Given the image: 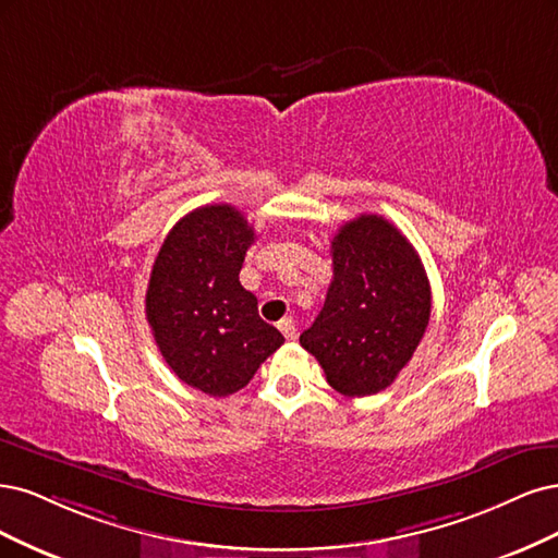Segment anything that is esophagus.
Segmentation results:
<instances>
[{
  "label": "esophagus",
  "mask_w": 558,
  "mask_h": 558,
  "mask_svg": "<svg viewBox=\"0 0 558 558\" xmlns=\"http://www.w3.org/2000/svg\"><path fill=\"white\" fill-rule=\"evenodd\" d=\"M278 329L282 331V336H284L287 340L296 338V325H294V319H292V317H284V319H280V322H278Z\"/></svg>",
  "instance_id": "34e87169"
}]
</instances>
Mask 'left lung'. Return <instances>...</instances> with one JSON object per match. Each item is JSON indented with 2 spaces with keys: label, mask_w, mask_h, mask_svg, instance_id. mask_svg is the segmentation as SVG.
Here are the masks:
<instances>
[{
  "label": "left lung",
  "mask_w": 558,
  "mask_h": 558,
  "mask_svg": "<svg viewBox=\"0 0 558 558\" xmlns=\"http://www.w3.org/2000/svg\"><path fill=\"white\" fill-rule=\"evenodd\" d=\"M333 280L325 308L299 343L343 397H371L397 380L430 317L417 250L383 215H359L331 241Z\"/></svg>",
  "instance_id": "obj_1"
}]
</instances>
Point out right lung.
Wrapping results in <instances>:
<instances>
[{"mask_svg": "<svg viewBox=\"0 0 558 558\" xmlns=\"http://www.w3.org/2000/svg\"><path fill=\"white\" fill-rule=\"evenodd\" d=\"M255 231L229 204L175 222L159 247L146 292L155 343L181 380L208 397L243 389L282 343L239 280Z\"/></svg>", "mask_w": 558, "mask_h": 558, "instance_id": "1", "label": "right lung"}]
</instances>
